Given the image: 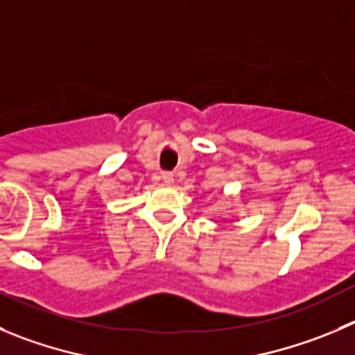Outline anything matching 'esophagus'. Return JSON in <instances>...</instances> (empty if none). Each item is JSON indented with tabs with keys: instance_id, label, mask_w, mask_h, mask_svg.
Instances as JSON below:
<instances>
[{
	"instance_id": "1",
	"label": "esophagus",
	"mask_w": 355,
	"mask_h": 355,
	"mask_svg": "<svg viewBox=\"0 0 355 355\" xmlns=\"http://www.w3.org/2000/svg\"><path fill=\"white\" fill-rule=\"evenodd\" d=\"M162 181H164L167 187H171V184L174 183V174H172V172H162Z\"/></svg>"
}]
</instances>
